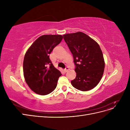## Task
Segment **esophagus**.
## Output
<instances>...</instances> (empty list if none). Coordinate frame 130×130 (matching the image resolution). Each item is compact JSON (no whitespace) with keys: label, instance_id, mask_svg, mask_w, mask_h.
<instances>
[{"label":"esophagus","instance_id":"esophagus-1","mask_svg":"<svg viewBox=\"0 0 130 130\" xmlns=\"http://www.w3.org/2000/svg\"><path fill=\"white\" fill-rule=\"evenodd\" d=\"M69 70V67H66V68L64 69V72H67Z\"/></svg>","mask_w":130,"mask_h":130}]
</instances>
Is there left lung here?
Returning a JSON list of instances; mask_svg holds the SVG:
<instances>
[{"instance_id": "1", "label": "left lung", "mask_w": 130, "mask_h": 130, "mask_svg": "<svg viewBox=\"0 0 130 130\" xmlns=\"http://www.w3.org/2000/svg\"><path fill=\"white\" fill-rule=\"evenodd\" d=\"M73 54L76 76L71 84L74 88L87 91L94 88L103 77L105 61L98 43L82 32L63 35Z\"/></svg>"}]
</instances>
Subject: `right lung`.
Instances as JSON below:
<instances>
[{
    "mask_svg": "<svg viewBox=\"0 0 130 130\" xmlns=\"http://www.w3.org/2000/svg\"><path fill=\"white\" fill-rule=\"evenodd\" d=\"M63 38L60 35L38 37L27 50L23 61V73L30 88L38 94L47 95L57 86L61 73L53 66L49 55Z\"/></svg>",
    "mask_w": 130,
    "mask_h": 130,
    "instance_id": "obj_1",
    "label": "right lung"
}]
</instances>
